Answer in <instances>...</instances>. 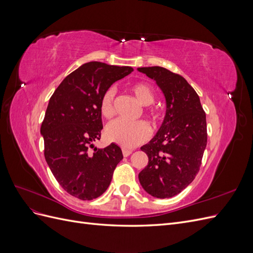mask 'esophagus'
I'll return each mask as SVG.
<instances>
[{
	"label": "esophagus",
	"mask_w": 253,
	"mask_h": 253,
	"mask_svg": "<svg viewBox=\"0 0 253 253\" xmlns=\"http://www.w3.org/2000/svg\"><path fill=\"white\" fill-rule=\"evenodd\" d=\"M132 150H127V149H124V150H122V154H124V156L125 157H127V156H129V155H131L132 154Z\"/></svg>",
	"instance_id": "34e87169"
}]
</instances>
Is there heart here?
<instances>
[{
    "label": "heart",
    "mask_w": 253,
    "mask_h": 253,
    "mask_svg": "<svg viewBox=\"0 0 253 253\" xmlns=\"http://www.w3.org/2000/svg\"><path fill=\"white\" fill-rule=\"evenodd\" d=\"M129 90L135 95L141 104L149 105L155 99L154 91L148 83L135 82L129 85ZM114 87H109L104 90L100 98V112L105 118H111L114 114L115 101ZM149 115L156 120L159 117V113L156 109H149ZM105 138L110 142H114L122 148L132 149L147 141L151 136V127L145 121L139 120L129 122L122 119H116L106 126L104 131Z\"/></svg>",
    "instance_id": "obj_1"
}]
</instances>
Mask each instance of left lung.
Returning <instances> with one entry per match:
<instances>
[{
  "label": "left lung",
  "instance_id": "1",
  "mask_svg": "<svg viewBox=\"0 0 253 253\" xmlns=\"http://www.w3.org/2000/svg\"><path fill=\"white\" fill-rule=\"evenodd\" d=\"M138 71L156 81L167 101L162 126L141 147L149 163L138 177L152 196L170 198L187 188L200 172L207 145L206 113L197 93L182 76L160 66Z\"/></svg>",
  "mask_w": 253,
  "mask_h": 253
}]
</instances>
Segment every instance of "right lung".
I'll return each mask as SVG.
<instances>
[{"instance_id": "1", "label": "right lung", "mask_w": 253, "mask_h": 253, "mask_svg": "<svg viewBox=\"0 0 253 253\" xmlns=\"http://www.w3.org/2000/svg\"><path fill=\"white\" fill-rule=\"evenodd\" d=\"M132 72L131 66L93 61L66 76L49 99L41 126L44 156L59 185L79 200L103 194L124 158L117 144L97 149L93 142L103 128L102 94Z\"/></svg>"}]
</instances>
